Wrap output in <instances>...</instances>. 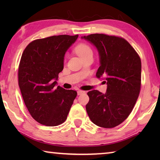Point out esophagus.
Masks as SVG:
<instances>
[{
  "label": "esophagus",
  "instance_id": "obj_1",
  "mask_svg": "<svg viewBox=\"0 0 160 160\" xmlns=\"http://www.w3.org/2000/svg\"><path fill=\"white\" fill-rule=\"evenodd\" d=\"M77 93H78V96H80V95H82V93H84V91H81V90H78L77 91Z\"/></svg>",
  "mask_w": 160,
  "mask_h": 160
}]
</instances>
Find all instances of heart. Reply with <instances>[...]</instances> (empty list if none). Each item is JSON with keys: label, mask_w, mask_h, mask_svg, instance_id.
<instances>
[{"label": "heart", "mask_w": 160, "mask_h": 160, "mask_svg": "<svg viewBox=\"0 0 160 160\" xmlns=\"http://www.w3.org/2000/svg\"><path fill=\"white\" fill-rule=\"evenodd\" d=\"M76 52L82 58L89 55H93L92 49L89 45L84 43H81L78 45L76 48Z\"/></svg>", "instance_id": "1"}]
</instances>
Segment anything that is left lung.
Masks as SVG:
<instances>
[{"instance_id": "1", "label": "left lung", "mask_w": 160, "mask_h": 160, "mask_svg": "<svg viewBox=\"0 0 160 160\" xmlns=\"http://www.w3.org/2000/svg\"><path fill=\"white\" fill-rule=\"evenodd\" d=\"M81 38L97 49L100 67L96 76L103 77L107 84L105 93L97 90L87 93V114L98 127L113 128L128 118L136 103L141 87L140 58L120 37L94 33Z\"/></svg>"}]
</instances>
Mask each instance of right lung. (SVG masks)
I'll list each match as a JSON object with an SVG mask.
<instances>
[{"label":"right lung","instance_id":"obj_1","mask_svg":"<svg viewBox=\"0 0 160 160\" xmlns=\"http://www.w3.org/2000/svg\"><path fill=\"white\" fill-rule=\"evenodd\" d=\"M78 35L35 40L27 46L18 68V84L24 102L40 124L55 127L67 120L77 92L57 85L67 51Z\"/></svg>","mask_w":160,"mask_h":160}]
</instances>
